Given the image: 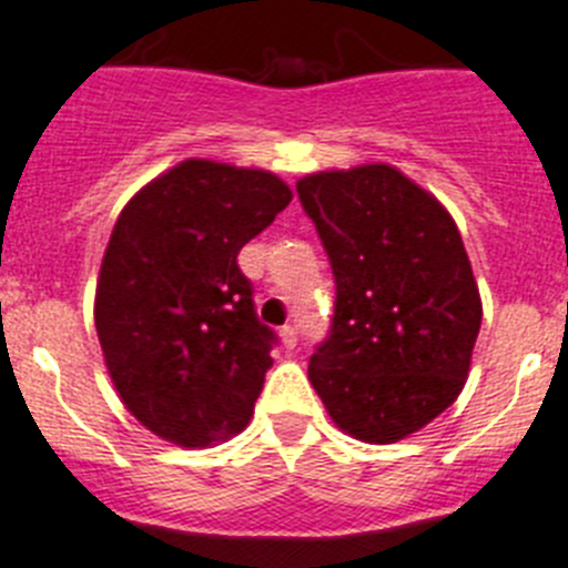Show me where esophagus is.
Returning a JSON list of instances; mask_svg holds the SVG:
<instances>
[{
	"label": "esophagus",
	"instance_id": "34e87169",
	"mask_svg": "<svg viewBox=\"0 0 568 568\" xmlns=\"http://www.w3.org/2000/svg\"><path fill=\"white\" fill-rule=\"evenodd\" d=\"M295 341H298V335H295V327H284V329H281V344L287 346V349H293Z\"/></svg>",
	"mask_w": 568,
	"mask_h": 568
}]
</instances>
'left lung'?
<instances>
[{
	"label": "left lung",
	"mask_w": 568,
	"mask_h": 568,
	"mask_svg": "<svg viewBox=\"0 0 568 568\" xmlns=\"http://www.w3.org/2000/svg\"><path fill=\"white\" fill-rule=\"evenodd\" d=\"M295 187L338 287L310 384L341 433L398 444L453 406L469 375L484 304L458 224L386 162L318 170Z\"/></svg>",
	"instance_id": "8db88e82"
}]
</instances>
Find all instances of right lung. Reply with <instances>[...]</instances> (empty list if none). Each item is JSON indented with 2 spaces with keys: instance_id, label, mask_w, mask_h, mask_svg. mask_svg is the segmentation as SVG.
Returning a JSON list of instances; mask_svg holds the SVG:
<instances>
[{
  "instance_id": "right-lung-1",
  "label": "right lung",
  "mask_w": 568,
  "mask_h": 568,
  "mask_svg": "<svg viewBox=\"0 0 568 568\" xmlns=\"http://www.w3.org/2000/svg\"><path fill=\"white\" fill-rule=\"evenodd\" d=\"M293 202L261 168L184 159L113 224L97 281L99 344L124 409L184 449L250 424L270 364L239 250Z\"/></svg>"
}]
</instances>
